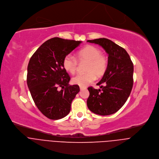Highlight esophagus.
Returning <instances> with one entry per match:
<instances>
[{
  "instance_id": "34e87169",
  "label": "esophagus",
  "mask_w": 159,
  "mask_h": 159,
  "mask_svg": "<svg viewBox=\"0 0 159 159\" xmlns=\"http://www.w3.org/2000/svg\"><path fill=\"white\" fill-rule=\"evenodd\" d=\"M86 89V87H83V86H80V90H82V89Z\"/></svg>"
}]
</instances>
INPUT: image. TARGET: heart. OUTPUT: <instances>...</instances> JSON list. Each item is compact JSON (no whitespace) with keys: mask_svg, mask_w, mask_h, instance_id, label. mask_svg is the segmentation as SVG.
I'll use <instances>...</instances> for the list:
<instances>
[{"mask_svg":"<svg viewBox=\"0 0 159 159\" xmlns=\"http://www.w3.org/2000/svg\"><path fill=\"white\" fill-rule=\"evenodd\" d=\"M79 62H88L85 73H79L72 79L73 84L85 87L98 77L102 76L107 66L106 57L101 53V49L92 45H88L77 52ZM78 66L77 58L71 54L67 55L63 60V67L71 74L76 72Z\"/></svg>","mask_w":159,"mask_h":159,"instance_id":"b5f03b06","label":"heart"}]
</instances>
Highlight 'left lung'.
<instances>
[{
    "mask_svg": "<svg viewBox=\"0 0 159 159\" xmlns=\"http://www.w3.org/2000/svg\"><path fill=\"white\" fill-rule=\"evenodd\" d=\"M87 42L102 46L108 55L107 69L97 85L89 87V110L100 115H110L119 111L126 102L133 84V64L127 52L111 40L101 38Z\"/></svg>",
    "mask_w": 159,
    "mask_h": 159,
    "instance_id": "8db88e82",
    "label": "left lung"
}]
</instances>
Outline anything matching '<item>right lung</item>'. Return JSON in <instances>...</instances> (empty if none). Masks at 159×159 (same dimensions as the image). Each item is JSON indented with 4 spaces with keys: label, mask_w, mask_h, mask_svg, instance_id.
I'll list each match as a JSON object with an SVG mask.
<instances>
[{
    "label": "right lung",
    "mask_w": 159,
    "mask_h": 159,
    "mask_svg": "<svg viewBox=\"0 0 159 159\" xmlns=\"http://www.w3.org/2000/svg\"><path fill=\"white\" fill-rule=\"evenodd\" d=\"M81 43L52 38L42 44L29 61L27 84L31 95L40 111L49 119H61L68 115L80 91L78 85L69 84L70 77L63 60ZM59 87L62 90L57 89Z\"/></svg>",
    "instance_id": "add662e5"
}]
</instances>
